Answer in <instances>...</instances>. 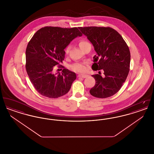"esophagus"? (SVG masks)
I'll list each match as a JSON object with an SVG mask.
<instances>
[{
    "instance_id": "1",
    "label": "esophagus",
    "mask_w": 154,
    "mask_h": 154,
    "mask_svg": "<svg viewBox=\"0 0 154 154\" xmlns=\"http://www.w3.org/2000/svg\"><path fill=\"white\" fill-rule=\"evenodd\" d=\"M88 75L87 74H79V75H78V77H82V78H87V77H88Z\"/></svg>"
}]
</instances>
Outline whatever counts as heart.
<instances>
[{
  "label": "heart",
  "instance_id": "1",
  "mask_svg": "<svg viewBox=\"0 0 154 154\" xmlns=\"http://www.w3.org/2000/svg\"><path fill=\"white\" fill-rule=\"evenodd\" d=\"M88 44H89L88 42L85 41V40H81L79 45L80 47L81 48H83L84 47H85L86 45H87ZM70 50V47L69 46H67L66 48V49L65 50V52L66 53V54H67ZM70 68L71 70H73L74 72H80V73H83L84 72L86 71L87 67L84 64H81V63H75L72 65L70 66Z\"/></svg>",
  "mask_w": 154,
  "mask_h": 154
}]
</instances>
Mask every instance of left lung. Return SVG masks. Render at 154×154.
Returning a JSON list of instances; mask_svg holds the SVG:
<instances>
[{
    "label": "left lung",
    "mask_w": 154,
    "mask_h": 154,
    "mask_svg": "<svg viewBox=\"0 0 154 154\" xmlns=\"http://www.w3.org/2000/svg\"><path fill=\"white\" fill-rule=\"evenodd\" d=\"M92 44L97 55L92 67L102 69L104 76L92 75L95 85L89 91L91 95L106 98L114 95L122 86L129 72L131 53L122 37L109 27H79Z\"/></svg>",
    "instance_id": "obj_1"
}]
</instances>
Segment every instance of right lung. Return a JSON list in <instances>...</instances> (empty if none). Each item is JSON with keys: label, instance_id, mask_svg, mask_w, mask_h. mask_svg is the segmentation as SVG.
Here are the masks:
<instances>
[{"label": "right lung", "instance_id": "add662e5", "mask_svg": "<svg viewBox=\"0 0 154 154\" xmlns=\"http://www.w3.org/2000/svg\"><path fill=\"white\" fill-rule=\"evenodd\" d=\"M82 34L77 28L47 26L37 30L26 50V70L30 82L42 95L57 98L66 94L76 79V74L63 69L54 73V67L62 63L65 49Z\"/></svg>", "mask_w": 154, "mask_h": 154}]
</instances>
